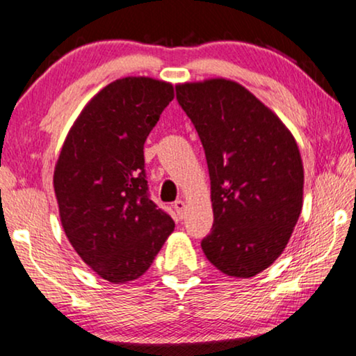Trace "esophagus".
Returning a JSON list of instances; mask_svg holds the SVG:
<instances>
[{
    "label": "esophagus",
    "instance_id": "1",
    "mask_svg": "<svg viewBox=\"0 0 356 356\" xmlns=\"http://www.w3.org/2000/svg\"><path fill=\"white\" fill-rule=\"evenodd\" d=\"M185 208H187V204H185V202H182V200H177V202H174V209H176L179 218L184 216V211Z\"/></svg>",
    "mask_w": 356,
    "mask_h": 356
}]
</instances>
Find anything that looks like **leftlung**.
Listing matches in <instances>:
<instances>
[{"label": "left lung", "mask_w": 356, "mask_h": 356, "mask_svg": "<svg viewBox=\"0 0 356 356\" xmlns=\"http://www.w3.org/2000/svg\"><path fill=\"white\" fill-rule=\"evenodd\" d=\"M176 92L211 180L214 222L203 253L227 276H257L282 254L302 213L298 145L277 114L234 80L180 83Z\"/></svg>", "instance_id": "obj_1"}]
</instances>
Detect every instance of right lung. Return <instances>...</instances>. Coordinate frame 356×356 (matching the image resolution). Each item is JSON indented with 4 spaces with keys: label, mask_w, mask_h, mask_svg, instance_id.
<instances>
[{
    "label": "right lung",
    "mask_w": 356,
    "mask_h": 356,
    "mask_svg": "<svg viewBox=\"0 0 356 356\" xmlns=\"http://www.w3.org/2000/svg\"><path fill=\"white\" fill-rule=\"evenodd\" d=\"M172 98L164 80H114L80 111L54 166L66 237L113 284L147 273L176 226L148 197L143 158L145 140Z\"/></svg>",
    "instance_id": "right-lung-1"
}]
</instances>
